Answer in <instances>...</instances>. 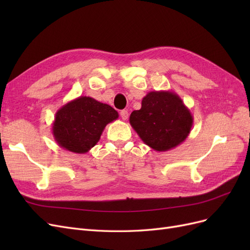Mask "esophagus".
<instances>
[{
    "instance_id": "obj_1",
    "label": "esophagus",
    "mask_w": 250,
    "mask_h": 250,
    "mask_svg": "<svg viewBox=\"0 0 250 250\" xmlns=\"http://www.w3.org/2000/svg\"><path fill=\"white\" fill-rule=\"evenodd\" d=\"M120 116H121V118H122L123 120H127L128 119V116H129V113H128V111L127 110H121L120 111Z\"/></svg>"
}]
</instances>
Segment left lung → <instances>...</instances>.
I'll return each instance as SVG.
<instances>
[{
	"label": "left lung",
	"mask_w": 250,
	"mask_h": 250,
	"mask_svg": "<svg viewBox=\"0 0 250 250\" xmlns=\"http://www.w3.org/2000/svg\"><path fill=\"white\" fill-rule=\"evenodd\" d=\"M193 116L181 98L171 90L149 92L142 107L129 118L141 140L155 151H169L180 145L190 134Z\"/></svg>",
	"instance_id": "1"
}]
</instances>
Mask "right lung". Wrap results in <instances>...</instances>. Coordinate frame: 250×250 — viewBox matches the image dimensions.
Returning a JSON list of instances; mask_svg holds the SVG:
<instances>
[{
	"label": "right lung",
	"mask_w": 250,
	"mask_h": 250,
	"mask_svg": "<svg viewBox=\"0 0 250 250\" xmlns=\"http://www.w3.org/2000/svg\"><path fill=\"white\" fill-rule=\"evenodd\" d=\"M118 118V111L110 105L80 96L57 110L52 133L62 148L86 153L99 142L105 126Z\"/></svg>",
	"instance_id": "right-lung-1"
}]
</instances>
